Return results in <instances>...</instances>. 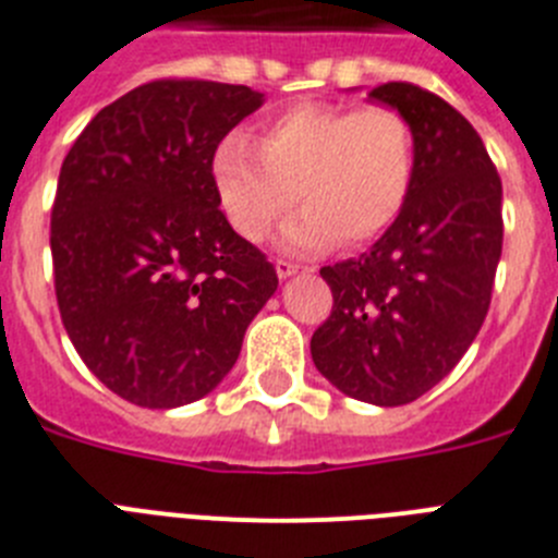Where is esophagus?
I'll return each mask as SVG.
<instances>
[{"mask_svg":"<svg viewBox=\"0 0 558 558\" xmlns=\"http://www.w3.org/2000/svg\"><path fill=\"white\" fill-rule=\"evenodd\" d=\"M298 264H291V260H286V258H278L275 260V272H278V278L280 280H286V278H291V275L298 272Z\"/></svg>","mask_w":558,"mask_h":558,"instance_id":"esophagus-1","label":"esophagus"}]
</instances>
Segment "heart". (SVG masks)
Returning a JSON list of instances; mask_svg holds the SVG:
<instances>
[{
  "instance_id": "1",
  "label": "heart",
  "mask_w": 558,
  "mask_h": 558,
  "mask_svg": "<svg viewBox=\"0 0 558 558\" xmlns=\"http://www.w3.org/2000/svg\"><path fill=\"white\" fill-rule=\"evenodd\" d=\"M219 210L247 242L267 239L286 210L303 214L283 247L323 253L364 247L409 205L416 178L414 128L389 105L300 102L247 133L222 135L208 158Z\"/></svg>"
}]
</instances>
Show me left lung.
<instances>
[{
  "mask_svg": "<svg viewBox=\"0 0 558 558\" xmlns=\"http://www.w3.org/2000/svg\"><path fill=\"white\" fill-rule=\"evenodd\" d=\"M369 97L414 128V192L369 253L319 269L333 308L311 336V359L348 398L405 405L459 364L484 325L504 250V185L453 105L414 83Z\"/></svg>",
  "mask_w": 558,
  "mask_h": 558,
  "instance_id": "8db88e82",
  "label": "left lung"
}]
</instances>
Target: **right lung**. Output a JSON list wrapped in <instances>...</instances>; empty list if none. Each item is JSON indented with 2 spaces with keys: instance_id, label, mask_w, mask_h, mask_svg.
<instances>
[{
  "instance_id": "add662e5",
  "label": "right lung",
  "mask_w": 558,
  "mask_h": 558,
  "mask_svg": "<svg viewBox=\"0 0 558 558\" xmlns=\"http://www.w3.org/2000/svg\"><path fill=\"white\" fill-rule=\"evenodd\" d=\"M260 105L247 85L153 80L99 110L60 167L49 233L60 319L130 403L205 398L278 289L208 178L214 144Z\"/></svg>"
}]
</instances>
